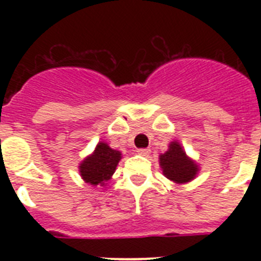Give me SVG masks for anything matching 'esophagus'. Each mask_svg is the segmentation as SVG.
<instances>
[{"label":"esophagus","instance_id":"34e87169","mask_svg":"<svg viewBox=\"0 0 261 261\" xmlns=\"http://www.w3.org/2000/svg\"><path fill=\"white\" fill-rule=\"evenodd\" d=\"M137 153L140 154V155L146 156V155H149V154H150V149H145V147H142V149H138Z\"/></svg>","mask_w":261,"mask_h":261}]
</instances>
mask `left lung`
<instances>
[{"instance_id": "1", "label": "left lung", "mask_w": 261, "mask_h": 261, "mask_svg": "<svg viewBox=\"0 0 261 261\" xmlns=\"http://www.w3.org/2000/svg\"><path fill=\"white\" fill-rule=\"evenodd\" d=\"M163 174L175 183H187L197 174V166L186 155L177 142H171L168 150L159 158Z\"/></svg>"}]
</instances>
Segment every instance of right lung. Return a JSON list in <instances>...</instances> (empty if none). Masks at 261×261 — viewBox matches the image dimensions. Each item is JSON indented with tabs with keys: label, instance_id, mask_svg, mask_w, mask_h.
<instances>
[{
	"label": "right lung",
	"instance_id": "right-lung-1",
	"mask_svg": "<svg viewBox=\"0 0 261 261\" xmlns=\"http://www.w3.org/2000/svg\"><path fill=\"white\" fill-rule=\"evenodd\" d=\"M120 155H121L120 151L111 149L105 142H99L95 147V151L81 163V176L91 186H98V184L103 186L105 181L110 180L116 170L117 163L121 158Z\"/></svg>",
	"mask_w": 261,
	"mask_h": 261
}]
</instances>
